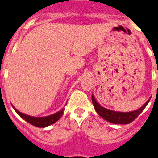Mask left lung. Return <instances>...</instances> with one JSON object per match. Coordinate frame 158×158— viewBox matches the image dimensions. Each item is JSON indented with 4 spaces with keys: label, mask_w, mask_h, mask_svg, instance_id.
<instances>
[{
    "label": "left lung",
    "mask_w": 158,
    "mask_h": 158,
    "mask_svg": "<svg viewBox=\"0 0 158 158\" xmlns=\"http://www.w3.org/2000/svg\"><path fill=\"white\" fill-rule=\"evenodd\" d=\"M150 100V99H149L144 105L136 111H131V112H118V111H111V110L106 109L104 107H101L95 100L94 96L92 95V101H93V106H94V108L96 112L98 113L99 115L102 118H104L105 120L116 124H127L133 122L135 118L142 112V111L146 107Z\"/></svg>",
    "instance_id": "obj_1"
}]
</instances>
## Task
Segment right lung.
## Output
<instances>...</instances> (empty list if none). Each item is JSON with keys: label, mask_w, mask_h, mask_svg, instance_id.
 Returning a JSON list of instances; mask_svg holds the SVG:
<instances>
[{"label": "right lung", "mask_w": 158, "mask_h": 158, "mask_svg": "<svg viewBox=\"0 0 158 158\" xmlns=\"http://www.w3.org/2000/svg\"><path fill=\"white\" fill-rule=\"evenodd\" d=\"M14 110L16 111L18 115L21 117L22 118H23L24 120L27 121V123H31L33 126H35L37 127H46L47 126H50L51 124L54 123L55 122L59 119L61 117H62V114L64 112V109H62L58 112L55 113V114H53L51 115H49V116L46 117H32L29 116V115H25L23 113L19 112L16 108L13 107Z\"/></svg>", "instance_id": "right-lung-1"}]
</instances>
